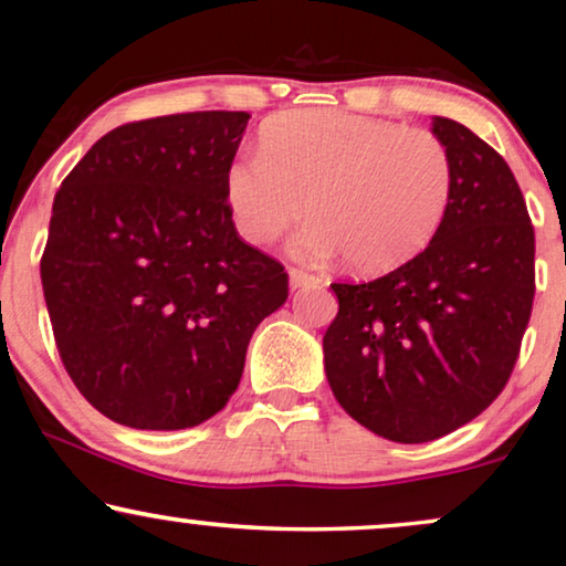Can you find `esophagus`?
I'll use <instances>...</instances> for the list:
<instances>
[{"label": "esophagus", "mask_w": 566, "mask_h": 566, "mask_svg": "<svg viewBox=\"0 0 566 566\" xmlns=\"http://www.w3.org/2000/svg\"><path fill=\"white\" fill-rule=\"evenodd\" d=\"M321 280H317L315 274L305 272V269H290V284L292 290H297V286H310V284H317Z\"/></svg>", "instance_id": "obj_1"}]
</instances>
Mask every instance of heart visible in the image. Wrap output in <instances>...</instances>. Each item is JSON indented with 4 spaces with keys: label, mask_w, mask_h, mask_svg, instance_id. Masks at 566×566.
<instances>
[{
    "label": "heart",
    "mask_w": 566,
    "mask_h": 566,
    "mask_svg": "<svg viewBox=\"0 0 566 566\" xmlns=\"http://www.w3.org/2000/svg\"><path fill=\"white\" fill-rule=\"evenodd\" d=\"M457 192V164L439 135L381 117L294 109L261 127V150L226 174L245 241L274 243L310 212L294 251H344L348 266L381 274L418 256L439 233ZM311 202L307 203L306 200Z\"/></svg>",
    "instance_id": "b5f03b06"
}]
</instances>
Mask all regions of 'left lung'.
<instances>
[{
  "label": "left lung",
  "instance_id": "obj_1",
  "mask_svg": "<svg viewBox=\"0 0 566 566\" xmlns=\"http://www.w3.org/2000/svg\"><path fill=\"white\" fill-rule=\"evenodd\" d=\"M433 133L457 164L431 243L374 282H333L325 374L348 416L381 439L426 443L503 392L536 294V238L511 166L449 117Z\"/></svg>",
  "mask_w": 566,
  "mask_h": 566
}]
</instances>
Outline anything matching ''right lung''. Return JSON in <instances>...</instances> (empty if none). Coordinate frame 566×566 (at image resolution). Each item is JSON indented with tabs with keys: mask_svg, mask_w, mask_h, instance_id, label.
Masks as SVG:
<instances>
[{
	"mask_svg": "<svg viewBox=\"0 0 566 566\" xmlns=\"http://www.w3.org/2000/svg\"><path fill=\"white\" fill-rule=\"evenodd\" d=\"M249 113L125 123L55 192L41 280L55 348L92 408L179 431L226 408L256 325L290 297L238 235L226 174Z\"/></svg>",
	"mask_w": 566,
	"mask_h": 566,
	"instance_id": "right-lung-1",
	"label": "right lung"
}]
</instances>
